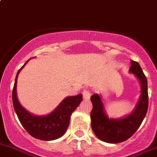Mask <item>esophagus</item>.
<instances>
[{"mask_svg":"<svg viewBox=\"0 0 157 157\" xmlns=\"http://www.w3.org/2000/svg\"><path fill=\"white\" fill-rule=\"evenodd\" d=\"M83 99L84 100H89L90 98V92L88 90H85L83 92Z\"/></svg>","mask_w":157,"mask_h":157,"instance_id":"34e87169","label":"esophagus"}]
</instances>
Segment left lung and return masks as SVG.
I'll return each mask as SVG.
<instances>
[{"mask_svg":"<svg viewBox=\"0 0 157 157\" xmlns=\"http://www.w3.org/2000/svg\"><path fill=\"white\" fill-rule=\"evenodd\" d=\"M129 72L136 75L141 85V94L136 107L130 115L120 119L106 116L98 94L90 97L93 108L90 112L91 128L95 135L104 142L117 144L125 141L135 133L141 125L148 109L147 80L138 62L132 60Z\"/></svg>","mask_w":157,"mask_h":157,"instance_id":"obj_1","label":"left lung"}]
</instances>
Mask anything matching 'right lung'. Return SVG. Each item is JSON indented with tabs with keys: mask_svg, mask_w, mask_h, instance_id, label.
<instances>
[{
	"mask_svg": "<svg viewBox=\"0 0 157 157\" xmlns=\"http://www.w3.org/2000/svg\"><path fill=\"white\" fill-rule=\"evenodd\" d=\"M25 63L19 69L13 88V103L19 122L25 131L35 138L43 140H53L60 138L69 127L71 114L82 102V94L67 97L48 116H36L29 113L19 103L16 90L18 74Z\"/></svg>",
	"mask_w": 157,
	"mask_h": 157,
	"instance_id": "right-lung-1",
	"label": "right lung"
}]
</instances>
